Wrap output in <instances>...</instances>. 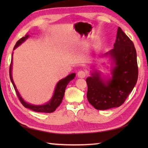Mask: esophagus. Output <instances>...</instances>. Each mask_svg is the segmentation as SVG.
I'll return each instance as SVG.
<instances>
[{"mask_svg": "<svg viewBox=\"0 0 148 148\" xmlns=\"http://www.w3.org/2000/svg\"><path fill=\"white\" fill-rule=\"evenodd\" d=\"M86 75V73L84 71H80L77 72V76L80 78L85 77Z\"/></svg>", "mask_w": 148, "mask_h": 148, "instance_id": "esophagus-1", "label": "esophagus"}]
</instances>
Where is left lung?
Returning <instances> with one entry per match:
<instances>
[{"mask_svg": "<svg viewBox=\"0 0 148 148\" xmlns=\"http://www.w3.org/2000/svg\"><path fill=\"white\" fill-rule=\"evenodd\" d=\"M104 56L114 63L112 77L103 79L99 72L86 79L87 99L94 108L106 110L121 106L136 86L138 78L137 53L133 42L118 27L114 48Z\"/></svg>", "mask_w": 148, "mask_h": 148, "instance_id": "8db88e82", "label": "left lung"}]
</instances>
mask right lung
I'll return each mask as SVG.
<instances>
[{
    "mask_svg": "<svg viewBox=\"0 0 148 148\" xmlns=\"http://www.w3.org/2000/svg\"><path fill=\"white\" fill-rule=\"evenodd\" d=\"M29 37V35H26L25 37H23L22 38H21L20 40H18L17 42L16 43L13 49H15L18 46H20L21 43H23L25 40L27 39H28V37ZM12 57L11 58L10 67H9V77H10L11 83L14 86V88L16 91V95L18 97V99L20 100L22 105H23L25 108L30 109L35 112H48V113L54 112L56 110V109L58 108L62 102V99H63V97L64 96L66 86H67L69 83L70 82L71 80L73 79L74 77L76 76V74L72 73L70 75H69V76H67L66 77H65L64 79L60 80L58 82L57 84H56L55 90V92H54V94H53L51 99L50 100L48 103H46V104L40 105V106L32 105V104H30V103L25 102L24 100L22 99V97L20 96V94L18 92L16 87L15 86L13 79H12Z\"/></svg>",
    "mask_w": 148,
    "mask_h": 148,
    "instance_id": "right-lung-1",
    "label": "right lung"
}]
</instances>
